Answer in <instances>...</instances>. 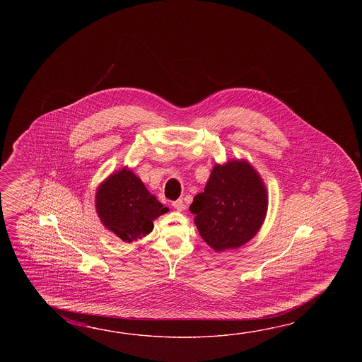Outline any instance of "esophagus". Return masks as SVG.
<instances>
[{
	"instance_id": "esophagus-1",
	"label": "esophagus",
	"mask_w": 362,
	"mask_h": 362,
	"mask_svg": "<svg viewBox=\"0 0 362 362\" xmlns=\"http://www.w3.org/2000/svg\"><path fill=\"white\" fill-rule=\"evenodd\" d=\"M172 207L175 208V209H177V211H182L185 208L184 200L177 199L175 200V202H172Z\"/></svg>"
}]
</instances>
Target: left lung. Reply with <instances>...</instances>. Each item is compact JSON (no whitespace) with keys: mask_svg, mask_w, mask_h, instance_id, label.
Returning <instances> with one entry per match:
<instances>
[{"mask_svg":"<svg viewBox=\"0 0 362 362\" xmlns=\"http://www.w3.org/2000/svg\"><path fill=\"white\" fill-rule=\"evenodd\" d=\"M268 208L262 178L247 162L216 164L190 211L200 237L215 251L238 248L259 231Z\"/></svg>","mask_w":362,"mask_h":362,"instance_id":"8db88e82","label":"left lung"}]
</instances>
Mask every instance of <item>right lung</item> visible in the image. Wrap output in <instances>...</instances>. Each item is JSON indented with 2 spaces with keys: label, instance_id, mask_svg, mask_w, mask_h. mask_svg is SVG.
<instances>
[{
  "label": "right lung",
  "instance_id": "right-lung-1",
  "mask_svg": "<svg viewBox=\"0 0 362 362\" xmlns=\"http://www.w3.org/2000/svg\"><path fill=\"white\" fill-rule=\"evenodd\" d=\"M100 221L124 242L145 237L154 228L155 218L168 212L144 182L123 168L100 185L95 195Z\"/></svg>",
  "mask_w": 362,
  "mask_h": 362
}]
</instances>
